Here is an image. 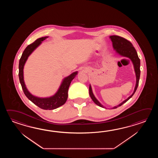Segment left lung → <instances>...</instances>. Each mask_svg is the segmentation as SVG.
I'll return each instance as SVG.
<instances>
[{
    "instance_id": "8db88e82",
    "label": "left lung",
    "mask_w": 158,
    "mask_h": 158,
    "mask_svg": "<svg viewBox=\"0 0 158 158\" xmlns=\"http://www.w3.org/2000/svg\"><path fill=\"white\" fill-rule=\"evenodd\" d=\"M110 38L112 42V46L114 50H116V52L118 54L120 55L121 56H123L124 57H128L131 60L134 65V71L136 76V84H135V86L134 87V90L133 94H131L130 97H129L126 100L123 101L120 104H118L117 106L112 108V109H114L121 106L122 104H124L126 102H127L130 98L132 97V96L135 93V91L137 90L138 84H139L140 73H141L140 59L138 57L137 51L131 42H129V40L125 39L123 37H120L118 35H111ZM89 94L91 99L93 101L95 104L101 107L105 108L99 101H98L97 98L95 97L90 85L89 86Z\"/></svg>"
}]
</instances>
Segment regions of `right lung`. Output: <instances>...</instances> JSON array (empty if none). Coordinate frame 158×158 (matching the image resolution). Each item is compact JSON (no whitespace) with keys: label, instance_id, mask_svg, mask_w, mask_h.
I'll list each match as a JSON object with an SVG mask.
<instances>
[{"label":"right lung","instance_id":"1","mask_svg":"<svg viewBox=\"0 0 158 158\" xmlns=\"http://www.w3.org/2000/svg\"><path fill=\"white\" fill-rule=\"evenodd\" d=\"M48 37H42L37 39L33 43L28 45L24 51L19 61V77L24 94L30 101L38 107L46 110H51L59 107L65 104L68 98V91L71 83L78 72H74L67 77L64 78L56 94L48 98H38L35 97L27 90L24 80V67L28 57L34 50L40 45L42 42Z\"/></svg>","mask_w":158,"mask_h":158}]
</instances>
